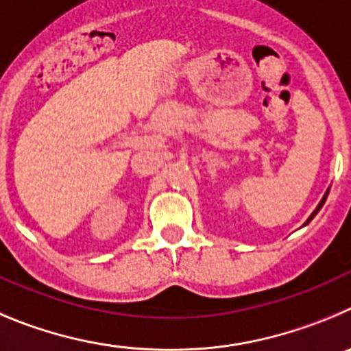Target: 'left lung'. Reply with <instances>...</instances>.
Returning <instances> with one entry per match:
<instances>
[{
	"label": "left lung",
	"instance_id": "left-lung-1",
	"mask_svg": "<svg viewBox=\"0 0 351 351\" xmlns=\"http://www.w3.org/2000/svg\"><path fill=\"white\" fill-rule=\"evenodd\" d=\"M329 191H330V189H327V192H325V194H324V197H322V201H320V203H318V206L315 208V211H313V213L309 215V219L306 220V222H304V226H308V223L311 222V220H313V217H315V215H317L318 211L322 210V206H324V203H325V199H327V195H329Z\"/></svg>",
	"mask_w": 351,
	"mask_h": 351
}]
</instances>
